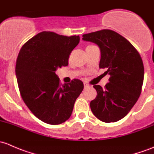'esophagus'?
<instances>
[{
  "instance_id": "esophagus-1",
  "label": "esophagus",
  "mask_w": 154,
  "mask_h": 154,
  "mask_svg": "<svg viewBox=\"0 0 154 154\" xmlns=\"http://www.w3.org/2000/svg\"><path fill=\"white\" fill-rule=\"evenodd\" d=\"M84 87H85V88H87V87H88V85L87 83H84Z\"/></svg>"
}]
</instances>
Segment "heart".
<instances>
[{
	"mask_svg": "<svg viewBox=\"0 0 154 154\" xmlns=\"http://www.w3.org/2000/svg\"><path fill=\"white\" fill-rule=\"evenodd\" d=\"M88 47H90V46H88Z\"/></svg>",
	"mask_w": 154,
	"mask_h": 154,
	"instance_id": "b5f03b06",
	"label": "heart"
}]
</instances>
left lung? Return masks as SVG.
<instances>
[{"mask_svg": "<svg viewBox=\"0 0 154 154\" xmlns=\"http://www.w3.org/2000/svg\"><path fill=\"white\" fill-rule=\"evenodd\" d=\"M84 41L95 43L101 50L99 67L106 69L109 82L102 88L94 85L97 96L90 101L96 118L115 122L124 118L142 92L144 65L139 52L125 38L110 29L83 35Z\"/></svg>", "mask_w": 154, "mask_h": 154, "instance_id": "left-lung-1", "label": "left lung"}]
</instances>
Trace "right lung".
<instances>
[{
    "mask_svg": "<svg viewBox=\"0 0 154 154\" xmlns=\"http://www.w3.org/2000/svg\"><path fill=\"white\" fill-rule=\"evenodd\" d=\"M79 40V35L44 31L25 43L19 52L15 74L20 96L30 111L47 124L66 122L84 89L83 82L76 79L61 85L55 74L58 68L68 65L69 54Z\"/></svg>",
    "mask_w": 154,
    "mask_h": 154,
    "instance_id": "obj_1",
    "label": "right lung"
}]
</instances>
